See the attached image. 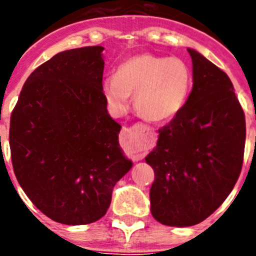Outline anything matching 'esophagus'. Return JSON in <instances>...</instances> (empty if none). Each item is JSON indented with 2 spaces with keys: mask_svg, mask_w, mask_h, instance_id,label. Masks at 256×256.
<instances>
[{
  "mask_svg": "<svg viewBox=\"0 0 256 256\" xmlns=\"http://www.w3.org/2000/svg\"><path fill=\"white\" fill-rule=\"evenodd\" d=\"M121 142L128 150L132 152L134 156L142 157L147 152L148 141L147 132H144L142 125H135L132 128H124L121 132Z\"/></svg>",
  "mask_w": 256,
  "mask_h": 256,
  "instance_id": "esophagus-1",
  "label": "esophagus"
}]
</instances>
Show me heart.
Wrapping results in <instances>:
<instances>
[{
  "label": "heart",
  "instance_id": "obj_1",
  "mask_svg": "<svg viewBox=\"0 0 256 256\" xmlns=\"http://www.w3.org/2000/svg\"><path fill=\"white\" fill-rule=\"evenodd\" d=\"M192 86V73L183 59L142 53L118 64L115 78L102 82V95L110 109L122 114L135 94V108L154 122L174 118L184 106Z\"/></svg>",
  "mask_w": 256,
  "mask_h": 256
}]
</instances>
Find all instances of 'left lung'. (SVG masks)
I'll return each instance as SVG.
<instances>
[{
  "label": "left lung",
  "mask_w": 256,
  "mask_h": 256,
  "mask_svg": "<svg viewBox=\"0 0 256 256\" xmlns=\"http://www.w3.org/2000/svg\"><path fill=\"white\" fill-rule=\"evenodd\" d=\"M187 50L192 92L144 158L154 171L151 213L170 226H194L214 213L236 186L244 157L245 115L230 79L197 50Z\"/></svg>",
  "instance_id": "obj_1"
}]
</instances>
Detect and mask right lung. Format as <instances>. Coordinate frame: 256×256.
Returning <instances> with one entry per match:
<instances>
[{"label": "right lung", "mask_w": 256, "mask_h": 256, "mask_svg": "<svg viewBox=\"0 0 256 256\" xmlns=\"http://www.w3.org/2000/svg\"><path fill=\"white\" fill-rule=\"evenodd\" d=\"M102 50L56 54L28 76L11 115L18 183L43 214L68 226L104 216L114 186L132 167L102 95Z\"/></svg>", "instance_id": "obj_1"}]
</instances>
